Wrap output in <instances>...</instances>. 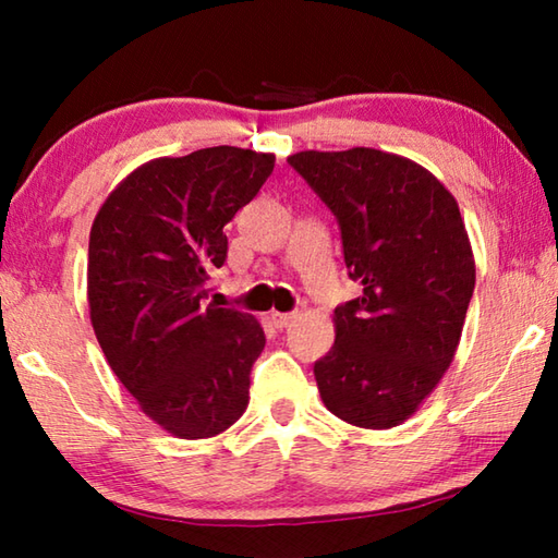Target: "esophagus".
<instances>
[{
  "label": "esophagus",
  "instance_id": "1",
  "mask_svg": "<svg viewBox=\"0 0 558 558\" xmlns=\"http://www.w3.org/2000/svg\"><path fill=\"white\" fill-rule=\"evenodd\" d=\"M298 319V315L295 313H270V323L276 325L278 329H282V327H290L292 323H295Z\"/></svg>",
  "mask_w": 558,
  "mask_h": 558
}]
</instances>
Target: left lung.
I'll return each mask as SVG.
<instances>
[{"mask_svg": "<svg viewBox=\"0 0 558 558\" xmlns=\"http://www.w3.org/2000/svg\"><path fill=\"white\" fill-rule=\"evenodd\" d=\"M288 162L337 216L349 278L362 282L335 310L319 396L352 426H399L450 366L475 290L458 202L428 169L381 149H307Z\"/></svg>", "mask_w": 558, "mask_h": 558, "instance_id": "1", "label": "left lung"}]
</instances>
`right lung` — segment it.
<instances>
[{
    "instance_id": "add662e5",
    "label": "right lung",
    "mask_w": 558,
    "mask_h": 558,
    "mask_svg": "<svg viewBox=\"0 0 558 558\" xmlns=\"http://www.w3.org/2000/svg\"><path fill=\"white\" fill-rule=\"evenodd\" d=\"M272 167L276 155L229 145L159 157L122 179L93 221V329L120 384L177 438L219 436L248 405L266 335L253 315L204 300L229 251L223 226Z\"/></svg>"
}]
</instances>
